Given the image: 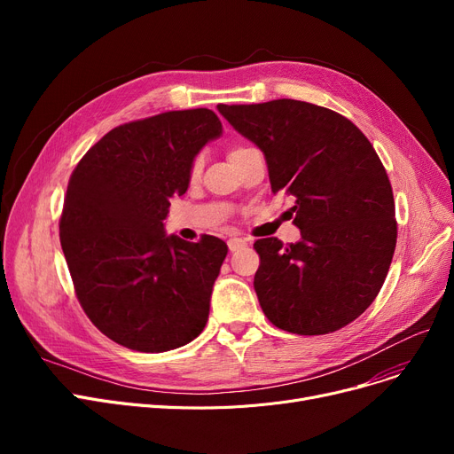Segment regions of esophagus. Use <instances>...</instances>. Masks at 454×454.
Instances as JSON below:
<instances>
[{"label": "esophagus", "instance_id": "obj_1", "mask_svg": "<svg viewBox=\"0 0 454 454\" xmlns=\"http://www.w3.org/2000/svg\"><path fill=\"white\" fill-rule=\"evenodd\" d=\"M245 247H247V241H245V239H239V237H231V239L228 241L230 252H237V250H241V248H245Z\"/></svg>", "mask_w": 454, "mask_h": 454}]
</instances>
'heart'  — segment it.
<instances>
[{
  "label": "heart",
  "mask_w": 454,
  "mask_h": 454,
  "mask_svg": "<svg viewBox=\"0 0 454 454\" xmlns=\"http://www.w3.org/2000/svg\"><path fill=\"white\" fill-rule=\"evenodd\" d=\"M248 149H252V147H248V145H233L231 149H230V154H228V158L231 160V158H235V156H239V154H243L245 151H248ZM202 165H204V161H202V156H197L195 160H193V163H191V169H189V176L191 178H199L200 176V173H202Z\"/></svg>",
  "instance_id": "b5f03b06"
}]
</instances>
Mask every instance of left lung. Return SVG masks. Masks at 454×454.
I'll return each mask as SVG.
<instances>
[{
    "label": "left lung",
    "mask_w": 454,
    "mask_h": 454,
    "mask_svg": "<svg viewBox=\"0 0 454 454\" xmlns=\"http://www.w3.org/2000/svg\"><path fill=\"white\" fill-rule=\"evenodd\" d=\"M217 108L263 151L272 193L294 200L301 239L254 243L265 317L296 335L359 318L383 287L397 239L392 185L368 137L344 115L294 99Z\"/></svg>",
    "instance_id": "left-lung-1"
}]
</instances>
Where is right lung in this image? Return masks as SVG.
I'll use <instances>...</instances> for the list:
<instances>
[{"instance_id": "1", "label": "right lung", "mask_w": 454, "mask_h": 454, "mask_svg": "<svg viewBox=\"0 0 454 454\" xmlns=\"http://www.w3.org/2000/svg\"><path fill=\"white\" fill-rule=\"evenodd\" d=\"M221 134L207 108L163 112L112 129L71 173L60 245L86 317L110 340L160 353L206 327L228 247L165 235L163 221L195 156Z\"/></svg>"}]
</instances>
